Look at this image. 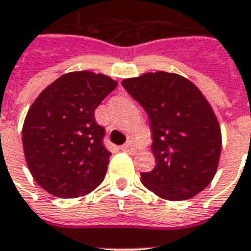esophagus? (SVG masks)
<instances>
[{"label": "esophagus", "mask_w": 251, "mask_h": 251, "mask_svg": "<svg viewBox=\"0 0 251 251\" xmlns=\"http://www.w3.org/2000/svg\"><path fill=\"white\" fill-rule=\"evenodd\" d=\"M122 150H123V151H126V152H135V151H136V146H135V143H133V142H131V140H129V142H127V143L124 144V146H122Z\"/></svg>", "instance_id": "34e87169"}]
</instances>
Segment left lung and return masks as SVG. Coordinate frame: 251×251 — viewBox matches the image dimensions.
<instances>
[{"label":"left lung","instance_id":"left-lung-1","mask_svg":"<svg viewBox=\"0 0 251 251\" xmlns=\"http://www.w3.org/2000/svg\"><path fill=\"white\" fill-rule=\"evenodd\" d=\"M122 85L147 112L156 166L142 183L167 201L190 199L218 168L222 138L213 108L190 80L175 73H144Z\"/></svg>","mask_w":251,"mask_h":251}]
</instances>
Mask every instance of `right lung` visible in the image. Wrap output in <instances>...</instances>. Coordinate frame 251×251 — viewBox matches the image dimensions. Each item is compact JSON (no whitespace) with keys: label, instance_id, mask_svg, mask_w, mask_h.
Here are the masks:
<instances>
[{"label":"right lung","instance_id":"1","mask_svg":"<svg viewBox=\"0 0 251 251\" xmlns=\"http://www.w3.org/2000/svg\"><path fill=\"white\" fill-rule=\"evenodd\" d=\"M118 85L105 75L65 73L44 89L23 127L26 164L38 186L60 198H77L101 183L111 152L95 109Z\"/></svg>","mask_w":251,"mask_h":251}]
</instances>
